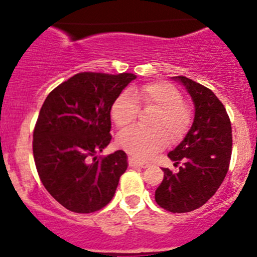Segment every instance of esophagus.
I'll list each match as a JSON object with an SVG mask.
<instances>
[{"label": "esophagus", "mask_w": 257, "mask_h": 257, "mask_svg": "<svg viewBox=\"0 0 257 257\" xmlns=\"http://www.w3.org/2000/svg\"><path fill=\"white\" fill-rule=\"evenodd\" d=\"M129 165H131V167L147 168L149 164H148L147 162H143V160H138V159H134V158H131V159H129Z\"/></svg>", "instance_id": "1"}]
</instances>
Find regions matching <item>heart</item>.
Instances as JSON below:
<instances>
[{"label": "heart", "mask_w": 257, "mask_h": 257, "mask_svg": "<svg viewBox=\"0 0 257 257\" xmlns=\"http://www.w3.org/2000/svg\"><path fill=\"white\" fill-rule=\"evenodd\" d=\"M178 88L167 82H150L142 87L124 90L114 99L110 116L119 128H125L138 114V102L158 108L155 114V128L136 125L121 132L118 143L121 148L141 158H149L159 152L173 139H179L186 133L191 121V110L181 102Z\"/></svg>", "instance_id": "heart-1"}]
</instances>
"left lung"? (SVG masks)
<instances>
[{"label":"left lung","instance_id":"1","mask_svg":"<svg viewBox=\"0 0 257 257\" xmlns=\"http://www.w3.org/2000/svg\"><path fill=\"white\" fill-rule=\"evenodd\" d=\"M194 104V120L183 141L168 157L179 172L163 168L164 179L155 190L158 205L170 212H189L203 206L224 181L231 158V123L222 103L200 83L179 76Z\"/></svg>","mask_w":257,"mask_h":257}]
</instances>
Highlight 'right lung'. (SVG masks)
<instances>
[{
  "instance_id": "add662e5",
  "label": "right lung",
  "mask_w": 257,
  "mask_h": 257,
  "mask_svg": "<svg viewBox=\"0 0 257 257\" xmlns=\"http://www.w3.org/2000/svg\"><path fill=\"white\" fill-rule=\"evenodd\" d=\"M136 78L83 72L46 98L33 132V157L42 184L66 209L94 212L115 194L128 168L126 154L116 150L100 160L97 154L112 141L114 99Z\"/></svg>"
}]
</instances>
